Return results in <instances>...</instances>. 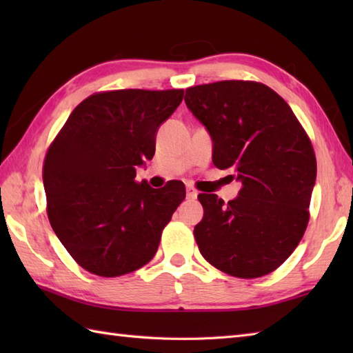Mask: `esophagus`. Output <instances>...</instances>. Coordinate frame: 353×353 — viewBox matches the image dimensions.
Instances as JSON below:
<instances>
[{
    "label": "esophagus",
    "instance_id": "1",
    "mask_svg": "<svg viewBox=\"0 0 353 353\" xmlns=\"http://www.w3.org/2000/svg\"><path fill=\"white\" fill-rule=\"evenodd\" d=\"M197 196H199V192L196 188H192V186H186V199L196 200Z\"/></svg>",
    "mask_w": 353,
    "mask_h": 353
}]
</instances>
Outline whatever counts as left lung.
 <instances>
[{
	"mask_svg": "<svg viewBox=\"0 0 353 353\" xmlns=\"http://www.w3.org/2000/svg\"><path fill=\"white\" fill-rule=\"evenodd\" d=\"M185 103L211 133L215 167L232 168L243 183L228 203L199 194L205 214L194 236L201 256L239 279L274 272L310 221L317 161L308 133L287 101L259 81L191 86Z\"/></svg>",
	"mask_w": 353,
	"mask_h": 353,
	"instance_id": "1",
	"label": "left lung"
}]
</instances>
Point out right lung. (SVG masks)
Wrapping results in <instances>:
<instances>
[{
    "instance_id": "add662e5",
    "label": "right lung",
    "mask_w": 353,
    "mask_h": 353,
    "mask_svg": "<svg viewBox=\"0 0 353 353\" xmlns=\"http://www.w3.org/2000/svg\"><path fill=\"white\" fill-rule=\"evenodd\" d=\"M183 99V89H118L89 95L45 154L42 177L52 230L86 272L117 277L144 267L163 228L185 200V185L138 183L152 159L156 130Z\"/></svg>"
}]
</instances>
